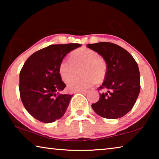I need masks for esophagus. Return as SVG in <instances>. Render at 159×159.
I'll list each match as a JSON object with an SVG mask.
<instances>
[{
    "label": "esophagus",
    "mask_w": 159,
    "mask_h": 159,
    "mask_svg": "<svg viewBox=\"0 0 159 159\" xmlns=\"http://www.w3.org/2000/svg\"><path fill=\"white\" fill-rule=\"evenodd\" d=\"M79 93H81V94H86L88 93V90H83V91H79V92H77Z\"/></svg>",
    "instance_id": "esophagus-1"
}]
</instances>
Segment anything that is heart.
<instances>
[{
    "mask_svg": "<svg viewBox=\"0 0 159 159\" xmlns=\"http://www.w3.org/2000/svg\"><path fill=\"white\" fill-rule=\"evenodd\" d=\"M69 59L70 61L63 60L59 66V73L63 81L71 80L79 69L80 74L83 75L69 82L67 88L70 92L85 90L97 81L101 83L105 79L107 64L95 51L87 48H79L71 54Z\"/></svg>",
    "mask_w": 159,
    "mask_h": 159,
    "instance_id": "heart-1",
    "label": "heart"
}]
</instances>
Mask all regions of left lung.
<instances>
[{
	"label": "left lung",
	"mask_w": 159,
	"mask_h": 159,
	"mask_svg": "<svg viewBox=\"0 0 159 159\" xmlns=\"http://www.w3.org/2000/svg\"><path fill=\"white\" fill-rule=\"evenodd\" d=\"M107 64V75L99 89V100L92 104L97 114L110 119L123 117L133 109L140 91L138 65L124 48L109 42L88 44Z\"/></svg>",
	"instance_id": "8db88e82"
}]
</instances>
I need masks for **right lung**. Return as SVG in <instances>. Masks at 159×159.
I'll return each mask as SVG.
<instances>
[{
  "label": "right lung",
  "mask_w": 159,
  "mask_h": 159,
  "mask_svg": "<svg viewBox=\"0 0 159 159\" xmlns=\"http://www.w3.org/2000/svg\"><path fill=\"white\" fill-rule=\"evenodd\" d=\"M79 43L51 45L29 57L20 74V98L29 114L39 121L52 123L63 116L73 95L59 94L66 87L59 66Z\"/></svg>",
  "instance_id": "obj_1"
}]
</instances>
